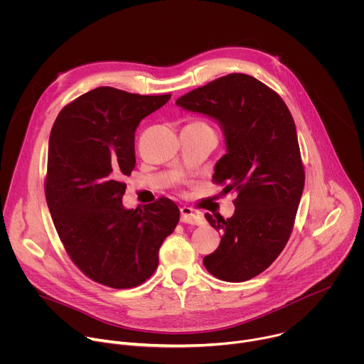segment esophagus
<instances>
[{"instance_id":"34e87169","label":"esophagus","mask_w":364,"mask_h":364,"mask_svg":"<svg viewBox=\"0 0 364 364\" xmlns=\"http://www.w3.org/2000/svg\"><path fill=\"white\" fill-rule=\"evenodd\" d=\"M181 213V222L183 223H188V225H196L200 226L204 223V218L201 213L190 209V207H181L180 209Z\"/></svg>"}]
</instances>
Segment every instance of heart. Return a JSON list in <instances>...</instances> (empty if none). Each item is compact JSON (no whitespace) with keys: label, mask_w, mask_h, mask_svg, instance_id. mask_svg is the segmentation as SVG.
<instances>
[{"label":"heart","mask_w":364,"mask_h":364,"mask_svg":"<svg viewBox=\"0 0 364 364\" xmlns=\"http://www.w3.org/2000/svg\"><path fill=\"white\" fill-rule=\"evenodd\" d=\"M191 125H198V127H209L205 122H201V121H196V122H191ZM210 128V127H209Z\"/></svg>","instance_id":"heart-1"}]
</instances>
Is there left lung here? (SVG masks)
<instances>
[{
  "label": "left lung",
  "instance_id": "8db88e82",
  "mask_svg": "<svg viewBox=\"0 0 364 364\" xmlns=\"http://www.w3.org/2000/svg\"><path fill=\"white\" fill-rule=\"evenodd\" d=\"M176 103L222 125L228 154L215 167L213 183L225 186V193H236L232 218L204 215L223 236L203 264L222 281L252 279L284 250L304 190L292 115L275 90L243 73L212 80Z\"/></svg>",
  "mask_w": 364,
  "mask_h": 364
}]
</instances>
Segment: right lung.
Instances as JSON below:
<instances>
[{"label": "right lung", "mask_w": 364, "mask_h": 364, "mask_svg": "<svg viewBox=\"0 0 364 364\" xmlns=\"http://www.w3.org/2000/svg\"><path fill=\"white\" fill-rule=\"evenodd\" d=\"M170 97L96 87L68 103L51 128L46 201L72 262L97 284L128 289L145 282L180 220L167 197L144 210L122 205V178L135 167V129Z\"/></svg>", "instance_id": "add662e5"}]
</instances>
